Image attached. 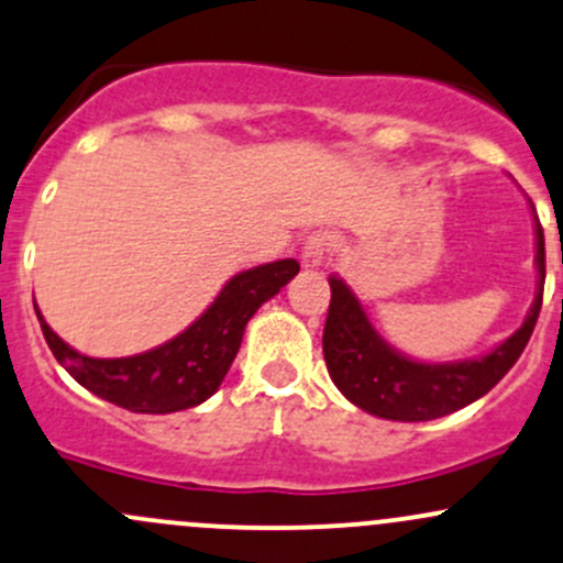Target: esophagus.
<instances>
[{
	"label": "esophagus",
	"mask_w": 563,
	"mask_h": 563,
	"mask_svg": "<svg viewBox=\"0 0 563 563\" xmlns=\"http://www.w3.org/2000/svg\"><path fill=\"white\" fill-rule=\"evenodd\" d=\"M329 253V240L323 234H310L307 236L305 247H301V266H305L307 272L310 269H318V266L323 264V258H327Z\"/></svg>",
	"instance_id": "1"
}]
</instances>
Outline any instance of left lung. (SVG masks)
<instances>
[{
    "mask_svg": "<svg viewBox=\"0 0 563 563\" xmlns=\"http://www.w3.org/2000/svg\"><path fill=\"white\" fill-rule=\"evenodd\" d=\"M534 210V207H531ZM537 297L516 334L483 356L464 361H416L388 345L366 318L353 288L331 275V301L323 329V358L334 386L347 401L386 421H434L488 394L523 353L542 307L545 288V234L534 218Z\"/></svg>",
    "mask_w": 563,
    "mask_h": 563,
    "instance_id": "left-lung-1",
    "label": "left lung"
}]
</instances>
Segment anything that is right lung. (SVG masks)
Listing matches in <instances>:
<instances>
[{"label": "right lung", "instance_id": "obj_1", "mask_svg": "<svg viewBox=\"0 0 563 563\" xmlns=\"http://www.w3.org/2000/svg\"><path fill=\"white\" fill-rule=\"evenodd\" d=\"M297 272L299 264L294 258L236 272L191 327L137 356H86L47 327L37 305L34 312L53 356L82 388L129 412L167 416L202 405L216 394L240 351L247 321Z\"/></svg>", "mask_w": 563, "mask_h": 563}]
</instances>
